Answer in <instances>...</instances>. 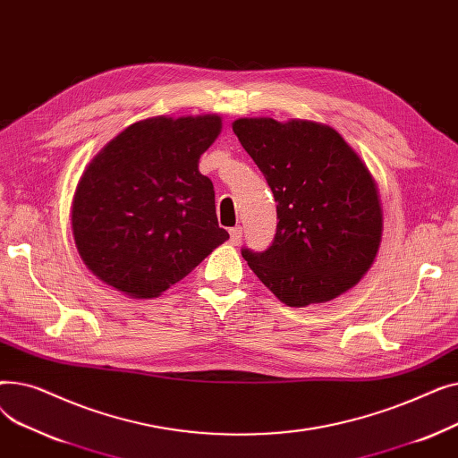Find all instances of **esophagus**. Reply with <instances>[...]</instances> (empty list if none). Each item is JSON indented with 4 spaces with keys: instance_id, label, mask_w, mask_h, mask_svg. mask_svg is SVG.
Masks as SVG:
<instances>
[{
    "instance_id": "esophagus-1",
    "label": "esophagus",
    "mask_w": 458,
    "mask_h": 458,
    "mask_svg": "<svg viewBox=\"0 0 458 458\" xmlns=\"http://www.w3.org/2000/svg\"><path fill=\"white\" fill-rule=\"evenodd\" d=\"M242 237H243V230L239 228V226H235V228L230 230V243H232V245H239V243H242Z\"/></svg>"
}]
</instances>
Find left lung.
<instances>
[{"instance_id":"8db88e82","label":"left lung","mask_w":458,"mask_h":458,"mask_svg":"<svg viewBox=\"0 0 458 458\" xmlns=\"http://www.w3.org/2000/svg\"><path fill=\"white\" fill-rule=\"evenodd\" d=\"M239 142L276 200V233L263 252L243 249L254 275L287 306L332 301L377 258L382 206L366 163L334 128L311 120L237 118Z\"/></svg>"}]
</instances>
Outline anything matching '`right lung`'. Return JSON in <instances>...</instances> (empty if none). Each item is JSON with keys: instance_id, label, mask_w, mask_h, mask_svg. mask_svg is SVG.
<instances>
[{"instance_id": "right-lung-1", "label": "right lung", "mask_w": 458, "mask_h": 458, "mask_svg": "<svg viewBox=\"0 0 458 458\" xmlns=\"http://www.w3.org/2000/svg\"><path fill=\"white\" fill-rule=\"evenodd\" d=\"M219 114L152 116L128 126L83 171L70 221L89 271L133 299H152L230 237L199 159Z\"/></svg>"}]
</instances>
